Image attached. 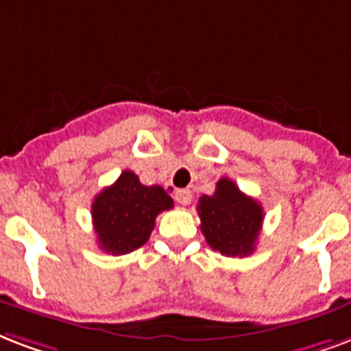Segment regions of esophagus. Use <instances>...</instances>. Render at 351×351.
<instances>
[{"instance_id":"esophagus-1","label":"esophagus","mask_w":351,"mask_h":351,"mask_svg":"<svg viewBox=\"0 0 351 351\" xmlns=\"http://www.w3.org/2000/svg\"><path fill=\"white\" fill-rule=\"evenodd\" d=\"M175 199L176 202H180L182 206H187L191 202V191H189V189H178L175 193Z\"/></svg>"}]
</instances>
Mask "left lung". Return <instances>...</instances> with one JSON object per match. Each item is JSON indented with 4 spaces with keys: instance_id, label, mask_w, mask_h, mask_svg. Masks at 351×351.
Wrapping results in <instances>:
<instances>
[{
    "instance_id": "left-lung-1",
    "label": "left lung",
    "mask_w": 351,
    "mask_h": 351,
    "mask_svg": "<svg viewBox=\"0 0 351 351\" xmlns=\"http://www.w3.org/2000/svg\"><path fill=\"white\" fill-rule=\"evenodd\" d=\"M200 230L208 245L223 256H248L263 224V208L235 186L221 178L213 195H202L197 206Z\"/></svg>"
}]
</instances>
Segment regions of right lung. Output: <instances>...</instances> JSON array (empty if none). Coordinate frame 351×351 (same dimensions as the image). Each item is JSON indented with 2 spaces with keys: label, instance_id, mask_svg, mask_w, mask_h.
Masks as SVG:
<instances>
[{
  "label": "right lung",
  "instance_id": "1",
  "mask_svg": "<svg viewBox=\"0 0 351 351\" xmlns=\"http://www.w3.org/2000/svg\"><path fill=\"white\" fill-rule=\"evenodd\" d=\"M171 208L173 199L164 187L143 186L136 173L123 171L93 199L92 219L99 247L114 256L143 247L158 215Z\"/></svg>",
  "mask_w": 351,
  "mask_h": 351
}]
</instances>
